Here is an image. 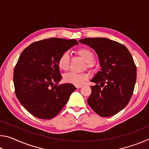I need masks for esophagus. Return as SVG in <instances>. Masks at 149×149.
Instances as JSON below:
<instances>
[{
	"label": "esophagus",
	"mask_w": 149,
	"mask_h": 149,
	"mask_svg": "<svg viewBox=\"0 0 149 149\" xmlns=\"http://www.w3.org/2000/svg\"><path fill=\"white\" fill-rule=\"evenodd\" d=\"M75 87H76L77 89H79V88L82 87V85H75Z\"/></svg>",
	"instance_id": "34e87169"
}]
</instances>
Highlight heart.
I'll list each match as a JSON object with an SVG mask.
<instances>
[{"mask_svg": "<svg viewBox=\"0 0 149 149\" xmlns=\"http://www.w3.org/2000/svg\"><path fill=\"white\" fill-rule=\"evenodd\" d=\"M77 54L87 63V67L91 68L93 66L92 62L94 60V54L89 49L87 48H81L77 50ZM70 56L68 52H64L60 56L58 65L59 68L66 71L69 68ZM89 77V75L87 73H74L71 72L66 74L64 76V81L68 84H72L75 85H81L84 84L85 80Z\"/></svg>", "mask_w": 149, "mask_h": 149, "instance_id": "heart-1", "label": "heart"}]
</instances>
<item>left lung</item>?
I'll list each match as a JSON object with an SVG mask.
<instances>
[{"mask_svg": "<svg viewBox=\"0 0 149 149\" xmlns=\"http://www.w3.org/2000/svg\"><path fill=\"white\" fill-rule=\"evenodd\" d=\"M95 50L99 60L100 71L91 81V94L87 102L102 117H110L123 109L134 90L137 68L133 57L124 45L107 38L79 40Z\"/></svg>", "mask_w": 149, "mask_h": 149, "instance_id": "left-lung-1", "label": "left lung"}]
</instances>
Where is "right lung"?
<instances>
[{
    "mask_svg": "<svg viewBox=\"0 0 149 149\" xmlns=\"http://www.w3.org/2000/svg\"><path fill=\"white\" fill-rule=\"evenodd\" d=\"M78 45L75 39L50 38L35 42L22 52L14 70L15 93L22 105L35 117L50 120L66 104L76 89L61 81L58 61Z\"/></svg>",
    "mask_w": 149,
    "mask_h": 149,
    "instance_id": "right-lung-1",
    "label": "right lung"
}]
</instances>
